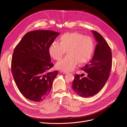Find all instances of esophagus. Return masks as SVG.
Here are the masks:
<instances>
[{"label": "esophagus", "instance_id": "1", "mask_svg": "<svg viewBox=\"0 0 127 127\" xmlns=\"http://www.w3.org/2000/svg\"><path fill=\"white\" fill-rule=\"evenodd\" d=\"M60 72L61 73H63V74H67V72H66V71H60Z\"/></svg>", "mask_w": 127, "mask_h": 127}]
</instances>
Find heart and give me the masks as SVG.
I'll return each instance as SVG.
<instances>
[{
	"label": "heart",
	"mask_w": 127,
	"mask_h": 127,
	"mask_svg": "<svg viewBox=\"0 0 127 127\" xmlns=\"http://www.w3.org/2000/svg\"><path fill=\"white\" fill-rule=\"evenodd\" d=\"M60 43L53 42L49 47L50 55L54 59H60L66 52L67 55L57 62L56 68L71 71L77 63L87 62L94 53L95 45L93 39L77 32H66L59 38Z\"/></svg>",
	"instance_id": "obj_1"
}]
</instances>
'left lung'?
<instances>
[{"instance_id": "1", "label": "left lung", "mask_w": 127, "mask_h": 127, "mask_svg": "<svg viewBox=\"0 0 127 127\" xmlns=\"http://www.w3.org/2000/svg\"><path fill=\"white\" fill-rule=\"evenodd\" d=\"M97 42L94 57L81 68L87 73L86 77L75 74L72 89L78 95L88 97L98 93L103 88L109 77L112 65L111 48L102 36L92 31Z\"/></svg>"}]
</instances>
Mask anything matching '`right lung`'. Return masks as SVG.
I'll use <instances>...</instances> for the list:
<instances>
[{
  "label": "right lung",
  "mask_w": 127,
  "mask_h": 127,
  "mask_svg": "<svg viewBox=\"0 0 127 127\" xmlns=\"http://www.w3.org/2000/svg\"><path fill=\"white\" fill-rule=\"evenodd\" d=\"M59 34L48 30L29 32L14 50L12 74L21 93L29 100L41 101L50 93L58 72H48L54 65L49 47Z\"/></svg>",
  "instance_id": "right-lung-1"
}]
</instances>
